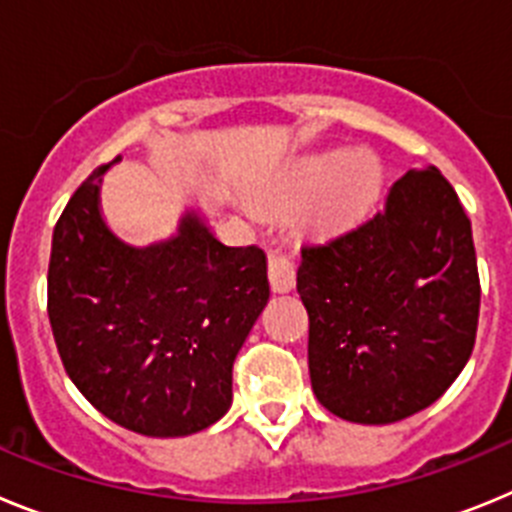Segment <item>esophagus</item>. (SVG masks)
<instances>
[{
	"label": "esophagus",
	"instance_id": "1",
	"mask_svg": "<svg viewBox=\"0 0 512 512\" xmlns=\"http://www.w3.org/2000/svg\"><path fill=\"white\" fill-rule=\"evenodd\" d=\"M269 284L274 292H289L295 287V261L289 259L282 248H269Z\"/></svg>",
	"mask_w": 512,
	"mask_h": 512
}]
</instances>
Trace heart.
Instances as JSON below:
<instances>
[{"instance_id": "obj_1", "label": "heart", "mask_w": 512, "mask_h": 512, "mask_svg": "<svg viewBox=\"0 0 512 512\" xmlns=\"http://www.w3.org/2000/svg\"><path fill=\"white\" fill-rule=\"evenodd\" d=\"M382 187V166L369 151H356L343 158L341 153L312 156L297 166L284 200H297L320 192L318 217L323 223H346L372 205Z\"/></svg>"}]
</instances>
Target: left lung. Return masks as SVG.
I'll use <instances>...</instances> for the list:
<instances>
[{"instance_id": "left-lung-1", "label": "left lung", "mask_w": 512, "mask_h": 512, "mask_svg": "<svg viewBox=\"0 0 512 512\" xmlns=\"http://www.w3.org/2000/svg\"><path fill=\"white\" fill-rule=\"evenodd\" d=\"M297 292L325 410L384 425L433 405L472 356L482 295L472 223L449 179L410 169L369 220L305 243Z\"/></svg>"}]
</instances>
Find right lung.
Returning <instances> with one entry per match:
<instances>
[{
    "label": "right lung",
    "mask_w": 512,
    "mask_h": 512,
    "mask_svg": "<svg viewBox=\"0 0 512 512\" xmlns=\"http://www.w3.org/2000/svg\"><path fill=\"white\" fill-rule=\"evenodd\" d=\"M117 161V158H115ZM53 230L48 318L63 369L112 423L197 433L233 400V361L269 300L259 246H225L197 215L169 243L130 248L99 215V174Z\"/></svg>",
    "instance_id": "add662e5"
}]
</instances>
